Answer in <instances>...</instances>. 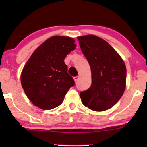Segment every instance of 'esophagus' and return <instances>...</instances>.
I'll return each instance as SVG.
<instances>
[{
  "label": "esophagus",
  "mask_w": 147,
  "mask_h": 147,
  "mask_svg": "<svg viewBox=\"0 0 147 147\" xmlns=\"http://www.w3.org/2000/svg\"><path fill=\"white\" fill-rule=\"evenodd\" d=\"M78 79H79L78 76H76V77H74V80H75V82H77V81L78 80Z\"/></svg>",
  "instance_id": "esophagus-1"
}]
</instances>
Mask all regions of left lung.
I'll return each instance as SVG.
<instances>
[{
    "label": "left lung",
    "mask_w": 147,
    "mask_h": 147,
    "mask_svg": "<svg viewBox=\"0 0 147 147\" xmlns=\"http://www.w3.org/2000/svg\"><path fill=\"white\" fill-rule=\"evenodd\" d=\"M77 39L92 73L90 87L80 92L82 104L92 111L108 110L119 100L125 90V63L102 38L86 35Z\"/></svg>",
    "instance_id": "8db88e82"
}]
</instances>
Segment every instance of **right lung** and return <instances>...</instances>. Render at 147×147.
<instances>
[{
  "mask_svg": "<svg viewBox=\"0 0 147 147\" xmlns=\"http://www.w3.org/2000/svg\"><path fill=\"white\" fill-rule=\"evenodd\" d=\"M76 48L75 40L50 37L33 52L22 71L21 85L34 105L43 110L59 106L75 81L64 59Z\"/></svg>",
  "mask_w": 147,
  "mask_h": 147,
  "instance_id": "right-lung-1",
  "label": "right lung"
}]
</instances>
